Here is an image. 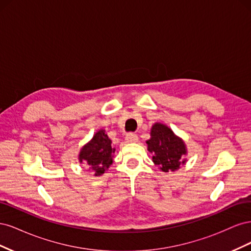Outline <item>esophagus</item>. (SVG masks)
Instances as JSON below:
<instances>
[{"instance_id":"esophagus-1","label":"esophagus","mask_w":251,"mask_h":251,"mask_svg":"<svg viewBox=\"0 0 251 251\" xmlns=\"http://www.w3.org/2000/svg\"><path fill=\"white\" fill-rule=\"evenodd\" d=\"M137 141H138V136L136 134L130 133L128 135H126V143H133V142H137Z\"/></svg>"}]
</instances>
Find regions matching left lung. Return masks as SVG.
<instances>
[{
  "mask_svg": "<svg viewBox=\"0 0 251 251\" xmlns=\"http://www.w3.org/2000/svg\"><path fill=\"white\" fill-rule=\"evenodd\" d=\"M148 151L153 155V162L162 172L177 171L186 162L187 151L184 141L174 134L171 128L156 123L151 128V138L147 141Z\"/></svg>",
  "mask_w": 251,
  "mask_h": 251,
  "instance_id": "obj_1",
  "label": "left lung"
}]
</instances>
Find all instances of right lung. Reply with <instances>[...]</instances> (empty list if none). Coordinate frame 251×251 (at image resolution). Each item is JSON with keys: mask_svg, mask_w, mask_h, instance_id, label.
I'll return each instance as SVG.
<instances>
[{"mask_svg": "<svg viewBox=\"0 0 251 251\" xmlns=\"http://www.w3.org/2000/svg\"><path fill=\"white\" fill-rule=\"evenodd\" d=\"M114 153L115 149L112 148L111 139L104 133V130H100L81 148L78 160L80 163H86L95 176H100L113 163Z\"/></svg>", "mask_w": 251, "mask_h": 251, "instance_id": "obj_1", "label": "right lung"}]
</instances>
